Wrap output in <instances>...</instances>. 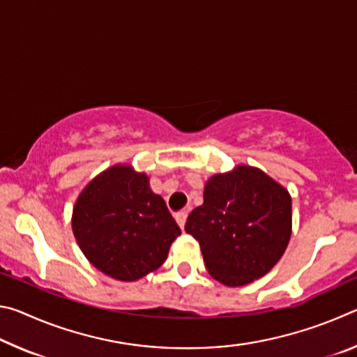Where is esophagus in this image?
I'll use <instances>...</instances> for the list:
<instances>
[{
	"label": "esophagus",
	"mask_w": 357,
	"mask_h": 357,
	"mask_svg": "<svg viewBox=\"0 0 357 357\" xmlns=\"http://www.w3.org/2000/svg\"><path fill=\"white\" fill-rule=\"evenodd\" d=\"M174 219H176L178 225H179L181 228H184L185 220H187V213H185V211H181V213H178L176 215H174Z\"/></svg>",
	"instance_id": "obj_1"
}]
</instances>
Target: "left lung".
Here are the masks:
<instances>
[{"label":"left lung","mask_w":357,"mask_h":357,"mask_svg":"<svg viewBox=\"0 0 357 357\" xmlns=\"http://www.w3.org/2000/svg\"><path fill=\"white\" fill-rule=\"evenodd\" d=\"M204 202L187 217L208 273L227 287H243L274 268L291 238V195L263 170L236 165L213 174Z\"/></svg>","instance_id":"1"}]
</instances>
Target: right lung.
I'll return each instance as SVG.
<instances>
[{
	"label": "right lung",
	"instance_id": "obj_1",
	"mask_svg": "<svg viewBox=\"0 0 357 357\" xmlns=\"http://www.w3.org/2000/svg\"><path fill=\"white\" fill-rule=\"evenodd\" d=\"M72 231L100 273L135 282L159 269L181 228L146 173L116 164L93 178L72 211Z\"/></svg>",
	"mask_w": 357,
	"mask_h": 357
}]
</instances>
